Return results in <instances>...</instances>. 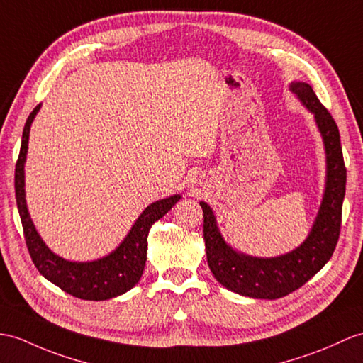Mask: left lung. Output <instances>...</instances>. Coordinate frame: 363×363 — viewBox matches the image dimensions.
Instances as JSON below:
<instances>
[{
  "mask_svg": "<svg viewBox=\"0 0 363 363\" xmlns=\"http://www.w3.org/2000/svg\"><path fill=\"white\" fill-rule=\"evenodd\" d=\"M289 89L314 114L326 153L325 193L308 238L297 249L280 257L258 258L241 254L224 241L213 210L207 202H199L204 212V241L210 271L224 288L252 298L275 300L301 288L330 261L340 235L347 168L339 128L308 83L292 82Z\"/></svg>",
  "mask_w": 363,
  "mask_h": 363,
  "instance_id": "left-lung-1",
  "label": "left lung"
}]
</instances>
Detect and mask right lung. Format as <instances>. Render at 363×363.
<instances>
[{
  "label": "right lung",
  "instance_id": "obj_1",
  "mask_svg": "<svg viewBox=\"0 0 363 363\" xmlns=\"http://www.w3.org/2000/svg\"><path fill=\"white\" fill-rule=\"evenodd\" d=\"M40 106L41 105L35 106L24 125L20 156L15 165L16 206H18L24 240H26L30 258L46 280L58 286L62 291L71 294L72 297L100 301L122 296L140 280L147 261V238L151 225L161 220L181 199V195H173L150 204L133 224L123 241L104 258L77 263V261H67L55 255L41 240L30 220L26 204V191H24V162H26L28 155L30 125L40 111Z\"/></svg>",
  "mask_w": 363,
  "mask_h": 363
}]
</instances>
